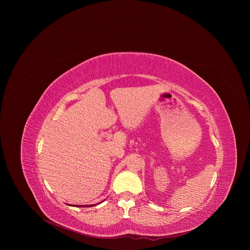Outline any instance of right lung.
<instances>
[{"label":"right lung","mask_w":250,"mask_h":250,"mask_svg":"<svg viewBox=\"0 0 250 250\" xmlns=\"http://www.w3.org/2000/svg\"><path fill=\"white\" fill-rule=\"evenodd\" d=\"M98 204H100V203H98ZM72 206H74V205H72ZM92 206H94V205H76L75 207H92Z\"/></svg>","instance_id":"add662e5"}]
</instances>
